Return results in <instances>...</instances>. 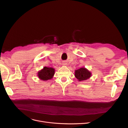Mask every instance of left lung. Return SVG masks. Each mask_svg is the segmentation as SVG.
<instances>
[{"label":"left lung","mask_w":128,"mask_h":128,"mask_svg":"<svg viewBox=\"0 0 128 128\" xmlns=\"http://www.w3.org/2000/svg\"><path fill=\"white\" fill-rule=\"evenodd\" d=\"M75 77L79 82L86 80L92 76V73L84 67L76 70L74 72Z\"/></svg>","instance_id":"8db88e82"}]
</instances>
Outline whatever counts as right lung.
Masks as SVG:
<instances>
[{
	"label": "right lung",
	"mask_w": 128,
	"mask_h": 128,
	"mask_svg": "<svg viewBox=\"0 0 128 128\" xmlns=\"http://www.w3.org/2000/svg\"><path fill=\"white\" fill-rule=\"evenodd\" d=\"M55 72V69L52 67H44L38 73V78L44 81L51 80L53 78Z\"/></svg>",
	"instance_id": "obj_1"
}]
</instances>
